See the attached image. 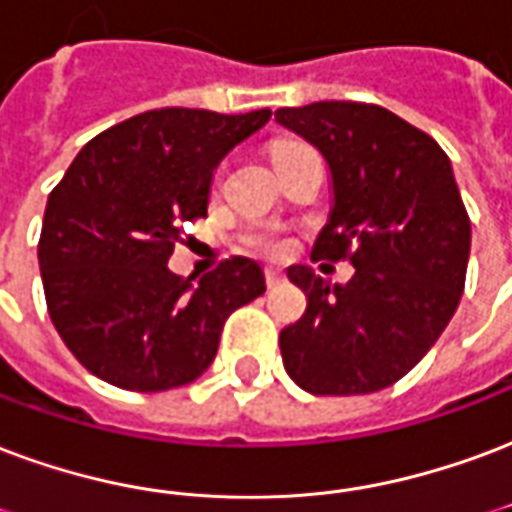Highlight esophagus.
I'll list each match as a JSON object with an SVG mask.
<instances>
[{"label": "esophagus", "mask_w": 512, "mask_h": 512, "mask_svg": "<svg viewBox=\"0 0 512 512\" xmlns=\"http://www.w3.org/2000/svg\"><path fill=\"white\" fill-rule=\"evenodd\" d=\"M282 282H285V274H282L279 268L268 266L266 268V285L268 287H276V285H282Z\"/></svg>", "instance_id": "34e87169"}]
</instances>
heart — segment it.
Instances as JSON below:
<instances>
[{
  "instance_id": "b5f03b06",
  "label": "heart",
  "mask_w": 512,
  "mask_h": 512,
  "mask_svg": "<svg viewBox=\"0 0 512 512\" xmlns=\"http://www.w3.org/2000/svg\"><path fill=\"white\" fill-rule=\"evenodd\" d=\"M290 149H295V143H285V146H276L274 151V160L276 157H282V154H287ZM222 170H217V176H214V184H219V179H222ZM249 244L255 246V249H263V252H271V255H276V252H282L285 249V238L274 236V233H255V236L249 238Z\"/></svg>"
}]
</instances>
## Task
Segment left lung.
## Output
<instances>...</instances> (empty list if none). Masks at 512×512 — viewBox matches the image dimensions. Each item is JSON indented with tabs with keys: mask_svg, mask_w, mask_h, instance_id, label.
<instances>
[{
	"mask_svg": "<svg viewBox=\"0 0 512 512\" xmlns=\"http://www.w3.org/2000/svg\"><path fill=\"white\" fill-rule=\"evenodd\" d=\"M276 121L331 168V222L312 260L355 268L347 285L309 266L287 271L306 312L279 333L285 369L314 396L382 391L429 352L461 301L472 227L448 154L372 102L279 108Z\"/></svg>",
	"mask_w": 512,
	"mask_h": 512,
	"instance_id": "obj_1",
	"label": "left lung"
}]
</instances>
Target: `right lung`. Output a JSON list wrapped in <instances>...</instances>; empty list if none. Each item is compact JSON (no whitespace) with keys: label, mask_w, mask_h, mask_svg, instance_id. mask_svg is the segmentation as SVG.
I'll use <instances>...</instances> for the list:
<instances>
[{"label":"right lung","mask_w":512,"mask_h":512,"mask_svg":"<svg viewBox=\"0 0 512 512\" xmlns=\"http://www.w3.org/2000/svg\"><path fill=\"white\" fill-rule=\"evenodd\" d=\"M271 111L160 108L92 138L51 189L37 260L51 323L94 377L138 393L198 380L238 306L266 293L255 260L195 282L168 271L184 225L206 217L211 176Z\"/></svg>","instance_id":"1"}]
</instances>
